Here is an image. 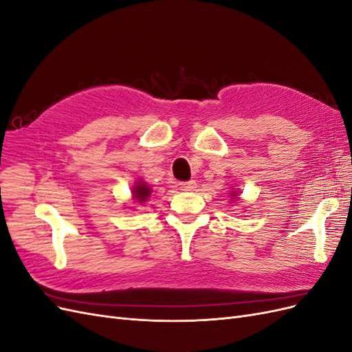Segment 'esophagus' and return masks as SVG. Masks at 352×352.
I'll use <instances>...</instances> for the list:
<instances>
[{
  "instance_id": "1",
  "label": "esophagus",
  "mask_w": 352,
  "mask_h": 352,
  "mask_svg": "<svg viewBox=\"0 0 352 352\" xmlns=\"http://www.w3.org/2000/svg\"><path fill=\"white\" fill-rule=\"evenodd\" d=\"M179 188L182 190H194L197 188L195 180H188V182H180Z\"/></svg>"
}]
</instances>
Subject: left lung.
<instances>
[{
  "mask_svg": "<svg viewBox=\"0 0 352 352\" xmlns=\"http://www.w3.org/2000/svg\"><path fill=\"white\" fill-rule=\"evenodd\" d=\"M239 192L238 190H232V194H230V197H232V199H236V195H238Z\"/></svg>",
  "mask_w": 352,
  "mask_h": 352,
  "instance_id": "obj_1",
  "label": "left lung"
}]
</instances>
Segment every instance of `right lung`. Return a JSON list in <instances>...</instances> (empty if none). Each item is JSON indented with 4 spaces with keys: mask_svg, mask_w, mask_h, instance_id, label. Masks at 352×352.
I'll return each instance as SVG.
<instances>
[{
    "mask_svg": "<svg viewBox=\"0 0 352 352\" xmlns=\"http://www.w3.org/2000/svg\"><path fill=\"white\" fill-rule=\"evenodd\" d=\"M151 188L146 185V182H144V180H138L136 185L132 188V197L136 202H140V204H142V202H145L148 199V197L151 195Z\"/></svg>",
    "mask_w": 352,
    "mask_h": 352,
    "instance_id": "1",
    "label": "right lung"
}]
</instances>
